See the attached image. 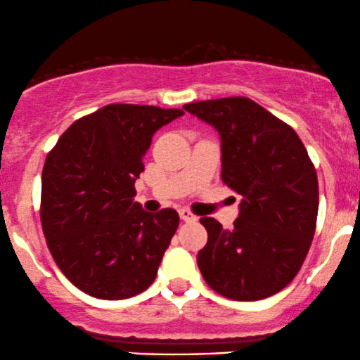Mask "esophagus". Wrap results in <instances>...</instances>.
<instances>
[{"instance_id": "obj_1", "label": "esophagus", "mask_w": 360, "mask_h": 360, "mask_svg": "<svg viewBox=\"0 0 360 360\" xmlns=\"http://www.w3.org/2000/svg\"><path fill=\"white\" fill-rule=\"evenodd\" d=\"M179 214H180V217H181V219H184V221H195V219H197V217L193 216V214H192L191 211H188V209H180Z\"/></svg>"}]
</instances>
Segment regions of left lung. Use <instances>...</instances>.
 Wrapping results in <instances>:
<instances>
[{"instance_id": "obj_1", "label": "left lung", "mask_w": 360, "mask_h": 360, "mask_svg": "<svg viewBox=\"0 0 360 360\" xmlns=\"http://www.w3.org/2000/svg\"><path fill=\"white\" fill-rule=\"evenodd\" d=\"M184 108L219 132L221 179L243 197L229 231L200 217L202 277L228 300L274 296L300 272L316 229L318 179L308 151L292 127L246 96Z\"/></svg>"}]
</instances>
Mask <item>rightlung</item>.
<instances>
[{
    "instance_id": "1",
    "label": "right lung",
    "mask_w": 360,
    "mask_h": 360,
    "mask_svg": "<svg viewBox=\"0 0 360 360\" xmlns=\"http://www.w3.org/2000/svg\"><path fill=\"white\" fill-rule=\"evenodd\" d=\"M180 115V108L105 105L76 120L47 155L40 223L56 265L83 292L127 300L156 278L179 212H146L132 197L153 134Z\"/></svg>"
}]
</instances>
